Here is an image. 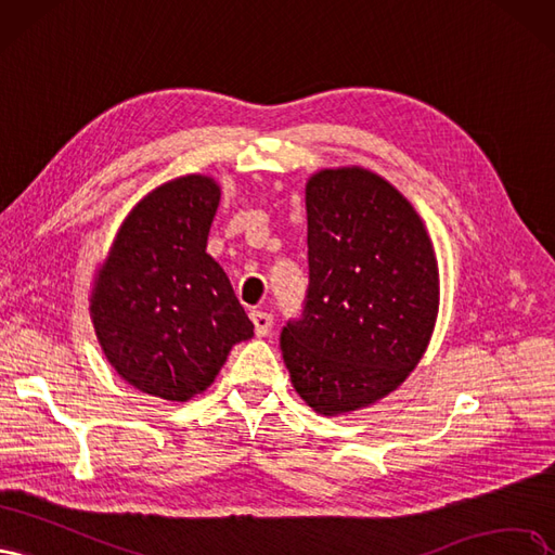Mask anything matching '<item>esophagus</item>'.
<instances>
[{
	"mask_svg": "<svg viewBox=\"0 0 555 555\" xmlns=\"http://www.w3.org/2000/svg\"><path fill=\"white\" fill-rule=\"evenodd\" d=\"M251 320H254V327H256V334L258 336H267L272 332V325H274V318L270 313L264 311H254L251 313Z\"/></svg>",
	"mask_w": 555,
	"mask_h": 555,
	"instance_id": "esophagus-1",
	"label": "esophagus"
}]
</instances>
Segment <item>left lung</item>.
<instances>
[{"label":"left lung","mask_w":555,"mask_h":555,"mask_svg":"<svg viewBox=\"0 0 555 555\" xmlns=\"http://www.w3.org/2000/svg\"><path fill=\"white\" fill-rule=\"evenodd\" d=\"M309 293L281 332L304 403L336 417L395 391L424 357L440 307L434 242L405 195L362 166L307 182Z\"/></svg>","instance_id":"left-lung-1"}]
</instances>
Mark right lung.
<instances>
[{
	"instance_id": "add662e5",
	"label": "right lung",
	"mask_w": 555,
	"mask_h": 555,
	"mask_svg": "<svg viewBox=\"0 0 555 555\" xmlns=\"http://www.w3.org/2000/svg\"><path fill=\"white\" fill-rule=\"evenodd\" d=\"M219 201L209 175L156 186L121 221L94 274L89 315L101 350L145 395H203L230 348L254 336L223 267L207 254Z\"/></svg>"
}]
</instances>
